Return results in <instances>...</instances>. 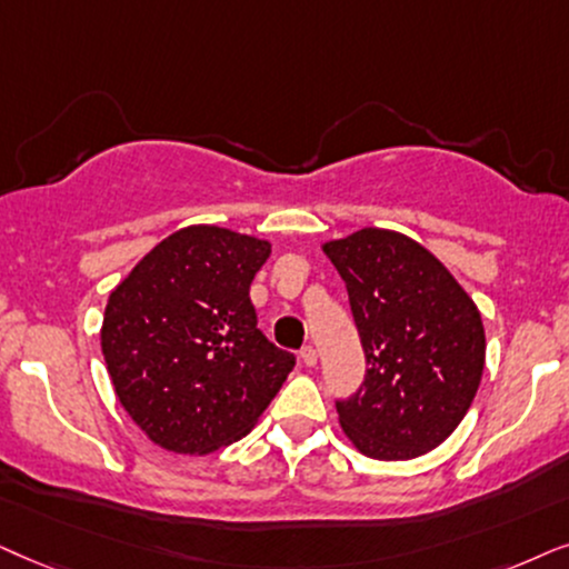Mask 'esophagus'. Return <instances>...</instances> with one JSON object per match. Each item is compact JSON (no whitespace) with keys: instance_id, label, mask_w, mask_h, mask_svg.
<instances>
[{"instance_id":"34e87169","label":"esophagus","mask_w":569,"mask_h":569,"mask_svg":"<svg viewBox=\"0 0 569 569\" xmlns=\"http://www.w3.org/2000/svg\"><path fill=\"white\" fill-rule=\"evenodd\" d=\"M301 361H305V367H315V363H317V351H315L312 346L301 348Z\"/></svg>"}]
</instances>
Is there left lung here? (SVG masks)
I'll list each match as a JSON object with an SVG mask.
<instances>
[{
  "label": "left lung",
  "mask_w": 569,
  "mask_h": 569,
  "mask_svg": "<svg viewBox=\"0 0 569 569\" xmlns=\"http://www.w3.org/2000/svg\"><path fill=\"white\" fill-rule=\"evenodd\" d=\"M346 280L367 375L336 400L363 456L408 460L463 421L483 372L481 315L450 270L403 233L361 229L325 244Z\"/></svg>",
  "instance_id": "1"
}]
</instances>
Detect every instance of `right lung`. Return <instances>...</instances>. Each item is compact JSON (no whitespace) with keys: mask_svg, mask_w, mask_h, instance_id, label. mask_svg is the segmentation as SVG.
Here are the masks:
<instances>
[{"mask_svg":"<svg viewBox=\"0 0 569 569\" xmlns=\"http://www.w3.org/2000/svg\"><path fill=\"white\" fill-rule=\"evenodd\" d=\"M270 244L189 226L111 291L101 346L119 403L166 450L206 456L237 442L293 369L257 328L249 299Z\"/></svg>","mask_w":569,"mask_h":569,"instance_id":"add662e5","label":"right lung"}]
</instances>
